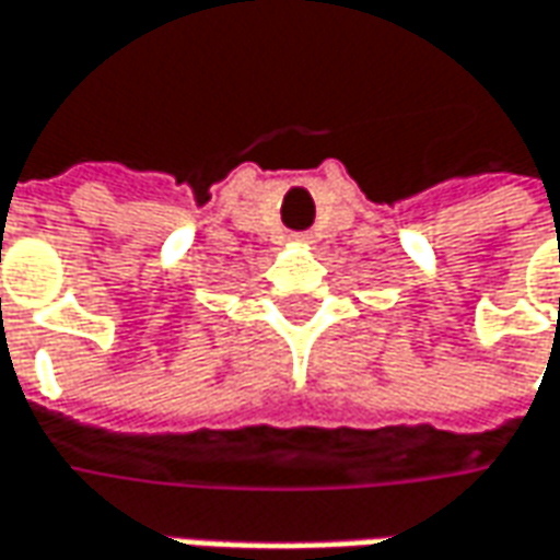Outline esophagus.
Returning <instances> with one entry per match:
<instances>
[{
    "label": "esophagus",
    "instance_id": "1",
    "mask_svg": "<svg viewBox=\"0 0 560 560\" xmlns=\"http://www.w3.org/2000/svg\"><path fill=\"white\" fill-rule=\"evenodd\" d=\"M299 243H314V240H311L307 234H302V236H299Z\"/></svg>",
    "mask_w": 560,
    "mask_h": 560
}]
</instances>
